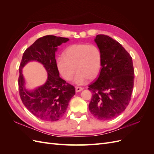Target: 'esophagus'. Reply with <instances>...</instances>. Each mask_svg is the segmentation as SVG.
<instances>
[{"mask_svg":"<svg viewBox=\"0 0 154 154\" xmlns=\"http://www.w3.org/2000/svg\"><path fill=\"white\" fill-rule=\"evenodd\" d=\"M83 91V88L82 87H76V92H80Z\"/></svg>","mask_w":154,"mask_h":154,"instance_id":"1","label":"esophagus"}]
</instances>
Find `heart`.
<instances>
[{"label": "heart", "mask_w": 154, "mask_h": 154, "mask_svg": "<svg viewBox=\"0 0 154 154\" xmlns=\"http://www.w3.org/2000/svg\"><path fill=\"white\" fill-rule=\"evenodd\" d=\"M102 64L101 51L97 46L88 44L69 45L64 51V56L57 60L60 74L67 81L71 80L74 74V83L83 85L88 80H93L100 72Z\"/></svg>", "instance_id": "heart-1"}]
</instances>
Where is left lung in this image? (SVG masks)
<instances>
[{
	"label": "left lung",
	"instance_id": "obj_1",
	"mask_svg": "<svg viewBox=\"0 0 154 154\" xmlns=\"http://www.w3.org/2000/svg\"><path fill=\"white\" fill-rule=\"evenodd\" d=\"M95 42L101 51V69L98 78L88 89L92 92L88 109L101 121L117 117L127 108L134 87L132 58L118 42L97 35Z\"/></svg>",
	"mask_w": 154,
	"mask_h": 154
}]
</instances>
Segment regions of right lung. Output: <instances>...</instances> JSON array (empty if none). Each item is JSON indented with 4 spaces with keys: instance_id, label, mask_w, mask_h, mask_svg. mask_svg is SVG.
<instances>
[{
    "instance_id": "obj_1",
    "label": "right lung",
    "mask_w": 154,
    "mask_h": 154,
    "mask_svg": "<svg viewBox=\"0 0 154 154\" xmlns=\"http://www.w3.org/2000/svg\"><path fill=\"white\" fill-rule=\"evenodd\" d=\"M69 38L54 35H47L36 40L24 51L19 67L18 88L23 104L38 118L56 122L66 112L69 101L75 94L74 86L60 77L55 59L57 47L69 41ZM31 61H38L48 72V79L45 84L34 90L25 87L22 69Z\"/></svg>"
}]
</instances>
